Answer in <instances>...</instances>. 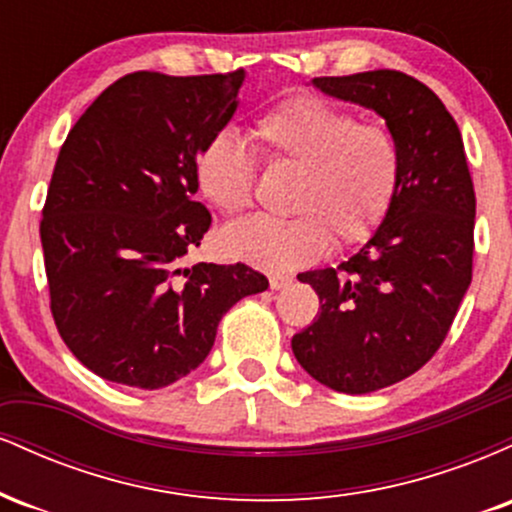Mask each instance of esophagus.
Masks as SVG:
<instances>
[{"label":"esophagus","instance_id":"obj_1","mask_svg":"<svg viewBox=\"0 0 512 512\" xmlns=\"http://www.w3.org/2000/svg\"><path fill=\"white\" fill-rule=\"evenodd\" d=\"M291 281H293V276H289V274H272V276H269V286H272L274 291L286 289Z\"/></svg>","mask_w":512,"mask_h":512}]
</instances>
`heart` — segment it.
Here are the masks:
<instances>
[{
    "mask_svg": "<svg viewBox=\"0 0 512 512\" xmlns=\"http://www.w3.org/2000/svg\"><path fill=\"white\" fill-rule=\"evenodd\" d=\"M250 137L269 166L298 168L291 219L252 216L221 233L228 257L269 272L303 267L332 243L373 236L395 202L402 149L390 129L358 122L349 110L315 96H291L252 122ZM199 192L223 214L255 199V161L231 132L211 134L195 161Z\"/></svg>",
    "mask_w": 512,
    "mask_h": 512,
    "instance_id": "b5f03b06",
    "label": "heart"
}]
</instances>
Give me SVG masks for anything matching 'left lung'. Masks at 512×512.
Wrapping results in <instances>:
<instances>
[{"label":"left lung","instance_id":"left-lung-1","mask_svg":"<svg viewBox=\"0 0 512 512\" xmlns=\"http://www.w3.org/2000/svg\"><path fill=\"white\" fill-rule=\"evenodd\" d=\"M313 84L383 115L402 149L375 236L337 269L298 274L320 298L313 325L291 339L298 363L317 383L366 395L424 368L448 337L472 284L477 197L460 127L419 79L375 69Z\"/></svg>","mask_w":512,"mask_h":512}]
</instances>
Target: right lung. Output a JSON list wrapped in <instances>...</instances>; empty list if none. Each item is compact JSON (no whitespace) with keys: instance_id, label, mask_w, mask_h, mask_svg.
Masks as SVG:
<instances>
[{"instance_id":"right-lung-1","label":"right lung","mask_w":512,"mask_h":512,"mask_svg":"<svg viewBox=\"0 0 512 512\" xmlns=\"http://www.w3.org/2000/svg\"><path fill=\"white\" fill-rule=\"evenodd\" d=\"M245 72H132L64 139L40 219L50 310L69 351L110 383L161 390L207 358L221 317L267 291L248 264L182 267L211 214L195 161L228 125Z\"/></svg>"}]
</instances>
